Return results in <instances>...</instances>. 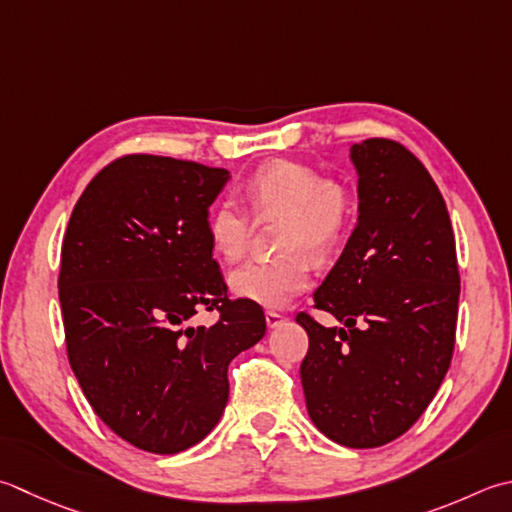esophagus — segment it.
I'll list each match as a JSON object with an SVG mask.
<instances>
[{"label": "esophagus", "mask_w": 512, "mask_h": 512, "mask_svg": "<svg viewBox=\"0 0 512 512\" xmlns=\"http://www.w3.org/2000/svg\"><path fill=\"white\" fill-rule=\"evenodd\" d=\"M286 322V319L279 315V313H275V310H266V326L273 330V328H277V326H282Z\"/></svg>", "instance_id": "esophagus-1"}]
</instances>
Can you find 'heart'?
<instances>
[{"instance_id": "obj_1", "label": "heart", "mask_w": 512, "mask_h": 512, "mask_svg": "<svg viewBox=\"0 0 512 512\" xmlns=\"http://www.w3.org/2000/svg\"><path fill=\"white\" fill-rule=\"evenodd\" d=\"M246 199L257 217L282 215L277 257L248 259L228 277L235 297L282 308L310 286V264L303 253L324 257L342 242L353 219V197L337 182H322L313 168L286 162L264 164L246 179ZM250 215L235 199H222L208 215V237L215 253L235 262L244 255Z\"/></svg>"}]
</instances>
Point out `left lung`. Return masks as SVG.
Wrapping results in <instances>:
<instances>
[{
	"label": "left lung",
	"instance_id": "1",
	"mask_svg": "<svg viewBox=\"0 0 512 512\" xmlns=\"http://www.w3.org/2000/svg\"><path fill=\"white\" fill-rule=\"evenodd\" d=\"M350 162L357 224L313 295L344 328L297 315L308 333L299 375L328 439L377 448L404 435L444 382L459 270L444 197L410 150L375 137L350 146Z\"/></svg>",
	"mask_w": 512,
	"mask_h": 512
}]
</instances>
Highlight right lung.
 Segmentation results:
<instances>
[{
    "label": "right lung",
    "instance_id": "right-lung-1",
    "mask_svg": "<svg viewBox=\"0 0 512 512\" xmlns=\"http://www.w3.org/2000/svg\"><path fill=\"white\" fill-rule=\"evenodd\" d=\"M230 173L128 155L79 197L62 244L68 362L88 404L128 444L175 455L213 430L228 364L266 333L259 304L226 297L208 208ZM219 309L210 329L189 324Z\"/></svg>",
    "mask_w": 512,
    "mask_h": 512
}]
</instances>
